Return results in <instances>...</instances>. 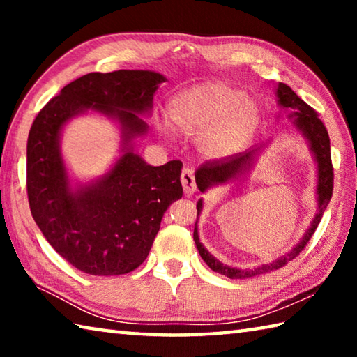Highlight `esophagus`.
Returning <instances> with one entry per match:
<instances>
[{"instance_id": "34e87169", "label": "esophagus", "mask_w": 357, "mask_h": 357, "mask_svg": "<svg viewBox=\"0 0 357 357\" xmlns=\"http://www.w3.org/2000/svg\"><path fill=\"white\" fill-rule=\"evenodd\" d=\"M181 184H183V189L187 195H192L197 190L195 174H193L192 168H183V172H181Z\"/></svg>"}]
</instances>
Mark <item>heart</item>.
<instances>
[{
  "label": "heart",
  "instance_id": "1",
  "mask_svg": "<svg viewBox=\"0 0 357 357\" xmlns=\"http://www.w3.org/2000/svg\"><path fill=\"white\" fill-rule=\"evenodd\" d=\"M174 128L190 137H202L208 157L239 153L258 124V108L236 88L222 82L197 84L179 93L168 105Z\"/></svg>",
  "mask_w": 357,
  "mask_h": 357
}]
</instances>
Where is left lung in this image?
<instances>
[{"label": "left lung", "mask_w": 357, "mask_h": 357, "mask_svg": "<svg viewBox=\"0 0 357 357\" xmlns=\"http://www.w3.org/2000/svg\"><path fill=\"white\" fill-rule=\"evenodd\" d=\"M277 98H279V104L282 107L288 108V110L293 112V116L296 118V128H298L302 134L307 137V140L310 142V148L315 154L317 164H318V214L312 222V227L309 231L305 233V236L302 238L301 243L294 247V249L283 255L282 258L273 261L269 264H263L255 269H234L228 268V266H223L219 259H215L211 253L204 249L203 244L200 243V238H198L197 231V222L195 228H193V241H195V245L198 252H200L202 258L204 259L211 269L214 273H219L229 279H247V277H255L259 274L269 273V271L279 269L282 266H285L288 261H291L299 253L305 249V245L312 239L313 233L318 228V223L321 222V217L324 214V209L328 206L332 197V189H334V167H332L331 160V142L328 130H326L323 121L318 118V113L313 110L310 105H307L304 100H302L298 94H296L291 88L285 83H279V88H277ZM255 151H245V153H238L233 155L222 157V159H213L206 160L204 164L198 167L195 172V181L198 189L204 192L209 189L211 185L215 184H223L227 183L228 179L236 178L239 173H243L245 165H249L252 160ZM202 213V200L197 203V220L198 214Z\"/></svg>", "instance_id": "left-lung-1"}]
</instances>
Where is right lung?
I'll return each instance as SVG.
<instances>
[{
	"label": "right lung",
	"mask_w": 357,
	"mask_h": 357,
	"mask_svg": "<svg viewBox=\"0 0 357 357\" xmlns=\"http://www.w3.org/2000/svg\"><path fill=\"white\" fill-rule=\"evenodd\" d=\"M165 77L151 70L91 72L70 82L38 113L26 146L29 209L53 249L91 275H119L137 269L151 250L160 220L183 197L179 160L148 165L129 148L112 172L72 190L59 154V132L84 110L116 116L126 140L148 130L137 113L153 107Z\"/></svg>",
	"instance_id": "1"
}]
</instances>
